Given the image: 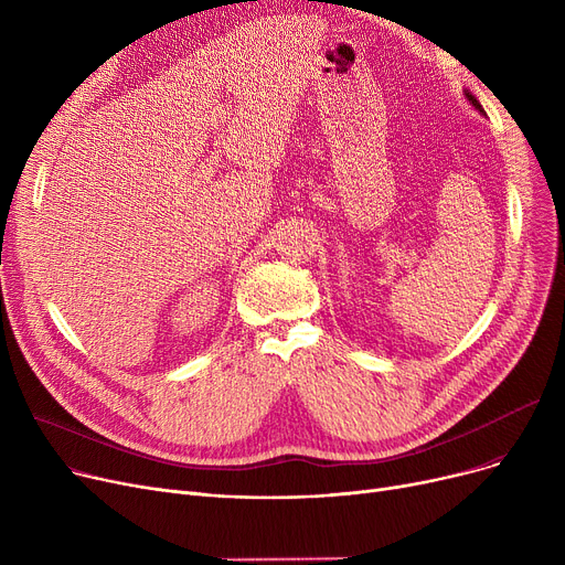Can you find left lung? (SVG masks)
<instances>
[{
	"label": "left lung",
	"mask_w": 565,
	"mask_h": 565,
	"mask_svg": "<svg viewBox=\"0 0 565 565\" xmlns=\"http://www.w3.org/2000/svg\"><path fill=\"white\" fill-rule=\"evenodd\" d=\"M467 98H469V103H471V105H473V107H477V109H479V111H483V107H481V103H479V100H477V98H473V96H471V94H467Z\"/></svg>",
	"instance_id": "8db88e82"
}]
</instances>
